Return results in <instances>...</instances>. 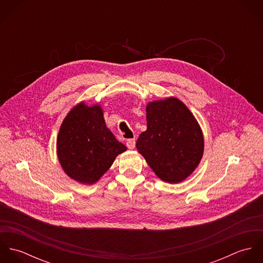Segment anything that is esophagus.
Here are the masks:
<instances>
[{"label":"esophagus","instance_id":"esophagus-1","mask_svg":"<svg viewBox=\"0 0 263 263\" xmlns=\"http://www.w3.org/2000/svg\"><path fill=\"white\" fill-rule=\"evenodd\" d=\"M126 147L128 149H134L136 147V140L135 139H128L126 141Z\"/></svg>","mask_w":263,"mask_h":263}]
</instances>
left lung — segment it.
Wrapping results in <instances>:
<instances>
[{"label": "left lung", "mask_w": 263, "mask_h": 263, "mask_svg": "<svg viewBox=\"0 0 263 263\" xmlns=\"http://www.w3.org/2000/svg\"><path fill=\"white\" fill-rule=\"evenodd\" d=\"M146 112L147 130L140 135L137 149L162 180H184L203 153V137L196 119L176 98L149 103Z\"/></svg>", "instance_id": "left-lung-1"}]
</instances>
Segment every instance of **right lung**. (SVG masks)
I'll return each mask as SVG.
<instances>
[{
    "mask_svg": "<svg viewBox=\"0 0 263 263\" xmlns=\"http://www.w3.org/2000/svg\"><path fill=\"white\" fill-rule=\"evenodd\" d=\"M65 172L81 183L96 182L126 150L106 127L99 105L78 104L65 118L57 142Z\"/></svg>",
    "mask_w": 263,
    "mask_h": 263,
    "instance_id": "obj_1",
    "label": "right lung"
}]
</instances>
